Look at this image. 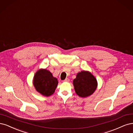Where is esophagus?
<instances>
[{
	"instance_id": "obj_1",
	"label": "esophagus",
	"mask_w": 133,
	"mask_h": 133,
	"mask_svg": "<svg viewBox=\"0 0 133 133\" xmlns=\"http://www.w3.org/2000/svg\"><path fill=\"white\" fill-rule=\"evenodd\" d=\"M70 81V79L68 78H66L65 80L63 81V82H68Z\"/></svg>"
}]
</instances>
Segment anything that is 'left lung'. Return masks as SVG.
Wrapping results in <instances>:
<instances>
[{"label":"left lung","mask_w":133,"mask_h":133,"mask_svg":"<svg viewBox=\"0 0 133 133\" xmlns=\"http://www.w3.org/2000/svg\"><path fill=\"white\" fill-rule=\"evenodd\" d=\"M75 91L78 96L85 98L91 96L95 92L98 82L91 72L88 71H82L78 72L76 77L73 81Z\"/></svg>","instance_id":"obj_1"}]
</instances>
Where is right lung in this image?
Wrapping results in <instances>:
<instances>
[{"mask_svg":"<svg viewBox=\"0 0 133 133\" xmlns=\"http://www.w3.org/2000/svg\"><path fill=\"white\" fill-rule=\"evenodd\" d=\"M58 84L57 79L46 69L38 70L34 76L33 85L36 91L41 95L49 97L55 92Z\"/></svg>","mask_w":133,"mask_h":133,"instance_id":"add662e5","label":"right lung"}]
</instances>
